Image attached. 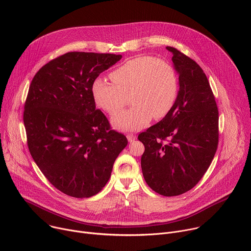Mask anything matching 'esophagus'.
I'll return each instance as SVG.
<instances>
[{
	"instance_id": "1",
	"label": "esophagus",
	"mask_w": 251,
	"mask_h": 251,
	"mask_svg": "<svg viewBox=\"0 0 251 251\" xmlns=\"http://www.w3.org/2000/svg\"><path fill=\"white\" fill-rule=\"evenodd\" d=\"M127 139H128L129 142H133L136 139V135H134L132 133H128L127 134Z\"/></svg>"
}]
</instances>
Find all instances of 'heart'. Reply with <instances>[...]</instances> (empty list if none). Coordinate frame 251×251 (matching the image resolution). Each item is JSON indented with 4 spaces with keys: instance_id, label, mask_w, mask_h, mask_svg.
<instances>
[{
    "instance_id": "1",
    "label": "heart",
    "mask_w": 251,
    "mask_h": 251,
    "mask_svg": "<svg viewBox=\"0 0 251 251\" xmlns=\"http://www.w3.org/2000/svg\"><path fill=\"white\" fill-rule=\"evenodd\" d=\"M113 83L98 77L91 85L96 105L114 115L129 103L133 105L112 118L121 131L146 127L152 118H165L177 97L178 79L174 66L167 60L150 55L137 56L124 62L110 74Z\"/></svg>"
}]
</instances>
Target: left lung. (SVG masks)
<instances>
[{"instance_id":"left-lung-1","label":"left lung","mask_w":251,"mask_h":251,"mask_svg":"<svg viewBox=\"0 0 251 251\" xmlns=\"http://www.w3.org/2000/svg\"><path fill=\"white\" fill-rule=\"evenodd\" d=\"M177 97L170 113L139 134L141 167L147 185L165 197L193 189L207 171L219 145V109L207 77L191 57L173 47Z\"/></svg>"}]
</instances>
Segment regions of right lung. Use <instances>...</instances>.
Listing matches in <instances>:
<instances>
[{
	"instance_id": "add662e5",
	"label": "right lung",
	"mask_w": 251,
	"mask_h": 251,
	"mask_svg": "<svg viewBox=\"0 0 251 251\" xmlns=\"http://www.w3.org/2000/svg\"><path fill=\"white\" fill-rule=\"evenodd\" d=\"M122 55L71 51L45 64L25 102L29 153L49 182L74 198H90L108 182L127 146L96 105L92 82Z\"/></svg>"
}]
</instances>
